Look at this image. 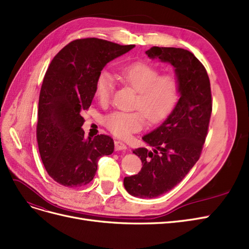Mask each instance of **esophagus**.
Instances as JSON below:
<instances>
[{"mask_svg": "<svg viewBox=\"0 0 249 249\" xmlns=\"http://www.w3.org/2000/svg\"><path fill=\"white\" fill-rule=\"evenodd\" d=\"M115 149L116 151H125L127 146L121 141H115Z\"/></svg>", "mask_w": 249, "mask_h": 249, "instance_id": "esophagus-1", "label": "esophagus"}]
</instances>
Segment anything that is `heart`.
I'll return each instance as SVG.
<instances>
[{
  "mask_svg": "<svg viewBox=\"0 0 249 249\" xmlns=\"http://www.w3.org/2000/svg\"><path fill=\"white\" fill-rule=\"evenodd\" d=\"M119 76L138 92L135 111L117 110L104 118V125L118 138L127 139L140 131L146 123L161 122L175 108L180 96V83L174 74H161L159 68L148 63L136 62L119 70ZM114 77L102 70L95 82L94 96L100 104H107L114 92Z\"/></svg>",
  "mask_w": 249,
  "mask_h": 249,
  "instance_id": "1",
  "label": "heart"
}]
</instances>
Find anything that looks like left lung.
Here are the masks:
<instances>
[{"instance_id": "8db88e82", "label": "left lung", "mask_w": 249, "mask_h": 249, "mask_svg": "<svg viewBox=\"0 0 249 249\" xmlns=\"http://www.w3.org/2000/svg\"><path fill=\"white\" fill-rule=\"evenodd\" d=\"M175 67L181 97L173 113L142 140L154 148H138V175L124 178V186L139 197H156L173 189L198 160L209 129L212 94L207 70L194 53L176 47L153 46L146 52Z\"/></svg>"}]
</instances>
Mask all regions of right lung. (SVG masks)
Here are the masks:
<instances>
[{
    "label": "right lung",
    "instance_id": "obj_1",
    "mask_svg": "<svg viewBox=\"0 0 249 249\" xmlns=\"http://www.w3.org/2000/svg\"><path fill=\"white\" fill-rule=\"evenodd\" d=\"M133 47L98 38L76 39L64 46L47 68L39 96L36 138L47 174L61 185H87L98 160L114 152L109 135L85 138L81 113L91 106L103 67Z\"/></svg>",
    "mask_w": 249,
    "mask_h": 249
}]
</instances>
